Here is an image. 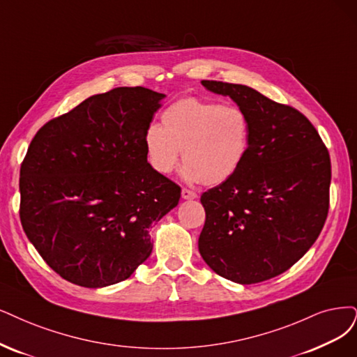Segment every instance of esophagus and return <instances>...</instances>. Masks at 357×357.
Here are the masks:
<instances>
[{"instance_id": "obj_1", "label": "esophagus", "mask_w": 357, "mask_h": 357, "mask_svg": "<svg viewBox=\"0 0 357 357\" xmlns=\"http://www.w3.org/2000/svg\"><path fill=\"white\" fill-rule=\"evenodd\" d=\"M182 199L183 200H194V199H197V192L195 191H191V190H188V188H182Z\"/></svg>"}]
</instances>
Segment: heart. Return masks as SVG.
I'll use <instances>...</instances> for the list:
<instances>
[{"label":"heart","mask_w":357,"mask_h":357,"mask_svg":"<svg viewBox=\"0 0 357 357\" xmlns=\"http://www.w3.org/2000/svg\"><path fill=\"white\" fill-rule=\"evenodd\" d=\"M162 126L144 132V150L150 166L169 175L179 163L183 176L206 185L229 179L241 167L250 150V119L235 104L197 97L181 98L163 110Z\"/></svg>","instance_id":"heart-1"}]
</instances>
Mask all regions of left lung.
I'll list each match as a JSON object with an SVG mask.
<instances>
[{
	"instance_id": "obj_1",
	"label": "left lung",
	"mask_w": 357,
	"mask_h": 357,
	"mask_svg": "<svg viewBox=\"0 0 357 357\" xmlns=\"http://www.w3.org/2000/svg\"><path fill=\"white\" fill-rule=\"evenodd\" d=\"M229 96L250 119L241 167L203 192L206 222L199 250L222 278L268 281L291 268L318 240L329 210L331 160L318 130L291 105L256 89L202 81Z\"/></svg>"
}]
</instances>
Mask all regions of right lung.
<instances>
[{
    "label": "right lung",
    "mask_w": 357,
    "mask_h": 357,
    "mask_svg": "<svg viewBox=\"0 0 357 357\" xmlns=\"http://www.w3.org/2000/svg\"><path fill=\"white\" fill-rule=\"evenodd\" d=\"M165 94L121 86L51 119L20 166V222L63 280L101 288L128 280L153 250L150 227L181 187L147 162L144 132Z\"/></svg>",
    "instance_id": "add662e5"
}]
</instances>
